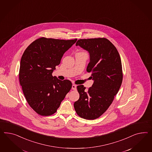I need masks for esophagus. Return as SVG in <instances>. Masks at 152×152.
I'll return each mask as SVG.
<instances>
[{
    "label": "esophagus",
    "instance_id": "1",
    "mask_svg": "<svg viewBox=\"0 0 152 152\" xmlns=\"http://www.w3.org/2000/svg\"><path fill=\"white\" fill-rule=\"evenodd\" d=\"M72 89L74 90H76V85L75 84H73V85H72Z\"/></svg>",
    "mask_w": 152,
    "mask_h": 152
}]
</instances>
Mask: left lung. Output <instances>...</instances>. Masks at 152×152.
<instances>
[{
    "mask_svg": "<svg viewBox=\"0 0 152 152\" xmlns=\"http://www.w3.org/2000/svg\"><path fill=\"white\" fill-rule=\"evenodd\" d=\"M76 45L90 53L86 70L94 82L87 90L83 85L77 86L80 98L74 108L80 117L93 120L107 111L119 91L123 80L121 60L116 48L104 37L79 39Z\"/></svg>",
    "mask_w": 152,
    "mask_h": 152,
    "instance_id": "1",
    "label": "left lung"
}]
</instances>
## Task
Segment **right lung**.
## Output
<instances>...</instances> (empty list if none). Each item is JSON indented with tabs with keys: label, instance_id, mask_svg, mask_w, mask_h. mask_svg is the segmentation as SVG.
Returning <instances> with one entry per match:
<instances>
[{
	"label": "right lung",
	"instance_id": "add662e5",
	"mask_svg": "<svg viewBox=\"0 0 152 152\" xmlns=\"http://www.w3.org/2000/svg\"><path fill=\"white\" fill-rule=\"evenodd\" d=\"M42 37L33 41L21 58L19 82L29 106L38 115L49 116L56 112L72 88L68 80L52 75L66 51L77 41Z\"/></svg>",
	"mask_w": 152,
	"mask_h": 152
}]
</instances>
